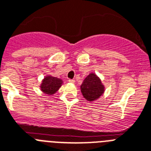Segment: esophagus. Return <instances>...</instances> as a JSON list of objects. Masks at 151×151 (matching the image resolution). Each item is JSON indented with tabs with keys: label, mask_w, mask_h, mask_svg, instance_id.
Instances as JSON below:
<instances>
[{
	"label": "esophagus",
	"mask_w": 151,
	"mask_h": 151,
	"mask_svg": "<svg viewBox=\"0 0 151 151\" xmlns=\"http://www.w3.org/2000/svg\"><path fill=\"white\" fill-rule=\"evenodd\" d=\"M68 82H70V83H74V82H75V80H73V79H69V80H68Z\"/></svg>",
	"instance_id": "esophagus-1"
}]
</instances>
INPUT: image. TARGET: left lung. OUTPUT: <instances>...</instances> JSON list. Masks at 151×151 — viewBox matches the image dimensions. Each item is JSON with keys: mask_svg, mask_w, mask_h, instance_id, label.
<instances>
[{"mask_svg": "<svg viewBox=\"0 0 151 151\" xmlns=\"http://www.w3.org/2000/svg\"><path fill=\"white\" fill-rule=\"evenodd\" d=\"M81 89L83 97L89 101L97 100L104 91V87L102 85L101 80L94 73H90L84 79Z\"/></svg>", "mask_w": 151, "mask_h": 151, "instance_id": "left-lung-1", "label": "left lung"}]
</instances>
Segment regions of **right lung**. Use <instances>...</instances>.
I'll use <instances>...</instances> for the list:
<instances>
[{
  "label": "right lung",
  "instance_id": "add662e5",
  "mask_svg": "<svg viewBox=\"0 0 151 151\" xmlns=\"http://www.w3.org/2000/svg\"><path fill=\"white\" fill-rule=\"evenodd\" d=\"M62 81L59 78L51 77V76H47L43 80L42 83L40 85L41 91L47 94H54L60 88L62 84Z\"/></svg>",
  "mask_w": 151,
  "mask_h": 151
}]
</instances>
